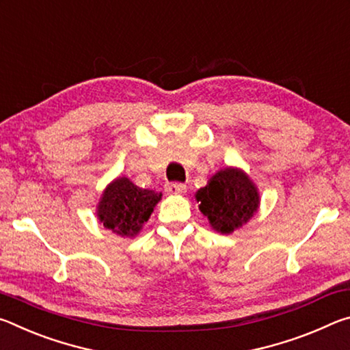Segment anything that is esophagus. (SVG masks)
Segmentation results:
<instances>
[{
	"label": "esophagus",
	"instance_id": "obj_1",
	"mask_svg": "<svg viewBox=\"0 0 350 350\" xmlns=\"http://www.w3.org/2000/svg\"><path fill=\"white\" fill-rule=\"evenodd\" d=\"M165 191L168 194H183L187 191V187L183 183H167L165 185Z\"/></svg>",
	"mask_w": 350,
	"mask_h": 350
}]
</instances>
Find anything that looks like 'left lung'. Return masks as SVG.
<instances>
[{
    "label": "left lung",
    "mask_w": 350,
    "mask_h": 350,
    "mask_svg": "<svg viewBox=\"0 0 350 350\" xmlns=\"http://www.w3.org/2000/svg\"><path fill=\"white\" fill-rule=\"evenodd\" d=\"M194 198L211 230L221 234L244 227L260 205L256 183L238 167L219 170L204 188L198 189Z\"/></svg>",
    "instance_id": "left-lung-1"
}]
</instances>
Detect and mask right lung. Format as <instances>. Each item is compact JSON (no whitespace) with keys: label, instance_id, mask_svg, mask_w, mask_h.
Segmentation results:
<instances>
[{"label":"right lung","instance_id":"obj_1","mask_svg":"<svg viewBox=\"0 0 350 350\" xmlns=\"http://www.w3.org/2000/svg\"><path fill=\"white\" fill-rule=\"evenodd\" d=\"M162 199V193L140 188L126 176H118L103 189L97 204V219L122 238L133 239Z\"/></svg>","mask_w":350,"mask_h":350}]
</instances>
